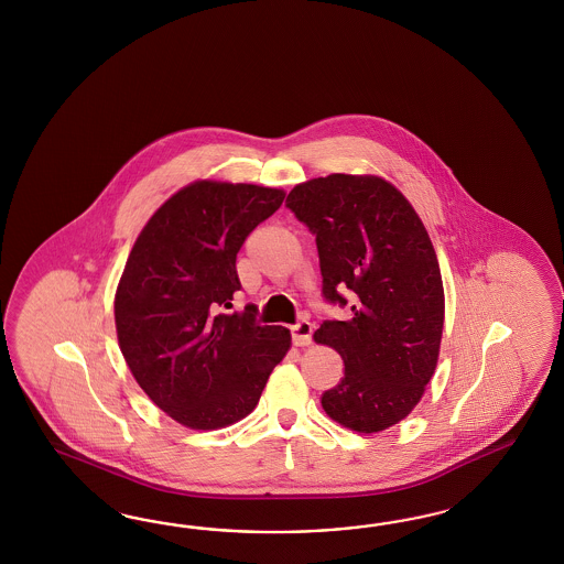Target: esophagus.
Listing matches in <instances>:
<instances>
[{"mask_svg":"<svg viewBox=\"0 0 564 564\" xmlns=\"http://www.w3.org/2000/svg\"><path fill=\"white\" fill-rule=\"evenodd\" d=\"M312 333H314V325L307 323V321H300V323H295V325L291 326L293 343L300 345V347L312 343Z\"/></svg>","mask_w":564,"mask_h":564,"instance_id":"obj_1","label":"esophagus"}]
</instances>
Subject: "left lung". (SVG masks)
Wrapping results in <instances>:
<instances>
[{
	"instance_id": "left-lung-1",
	"label": "left lung",
	"mask_w": 564,
	"mask_h": 564,
	"mask_svg": "<svg viewBox=\"0 0 564 564\" xmlns=\"http://www.w3.org/2000/svg\"><path fill=\"white\" fill-rule=\"evenodd\" d=\"M285 206L316 238L323 300L354 312L314 333L345 364L323 408L356 432L387 430L417 405L441 349L443 279L426 227L375 175L310 180L291 189Z\"/></svg>"
}]
</instances>
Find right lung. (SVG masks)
I'll return each instance as SVG.
<instances>
[{"mask_svg": "<svg viewBox=\"0 0 564 564\" xmlns=\"http://www.w3.org/2000/svg\"><path fill=\"white\" fill-rule=\"evenodd\" d=\"M285 198L283 189L196 182L161 206L126 262L116 328L142 391L175 422L229 426L257 408L290 351L283 326L225 312L241 290L236 258Z\"/></svg>", "mask_w": 564, "mask_h": 564, "instance_id": "obj_1", "label": "right lung"}]
</instances>
